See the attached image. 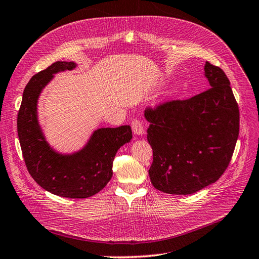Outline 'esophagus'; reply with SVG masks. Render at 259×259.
<instances>
[{
    "label": "esophagus",
    "instance_id": "esophagus-1",
    "mask_svg": "<svg viewBox=\"0 0 259 259\" xmlns=\"http://www.w3.org/2000/svg\"><path fill=\"white\" fill-rule=\"evenodd\" d=\"M132 131L133 133H135L136 136H143L144 135V128H143V123H142L140 120L138 119H135L132 121Z\"/></svg>",
    "mask_w": 259,
    "mask_h": 259
}]
</instances>
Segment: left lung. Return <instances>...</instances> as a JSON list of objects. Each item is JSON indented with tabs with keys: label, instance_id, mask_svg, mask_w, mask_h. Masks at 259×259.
Masks as SVG:
<instances>
[{
	"label": "left lung",
	"instance_id": "obj_1",
	"mask_svg": "<svg viewBox=\"0 0 259 259\" xmlns=\"http://www.w3.org/2000/svg\"><path fill=\"white\" fill-rule=\"evenodd\" d=\"M208 89L147 111L148 170L153 186L172 195H190L213 184L227 169L239 136L240 114L224 71L205 62Z\"/></svg>",
	"mask_w": 259,
	"mask_h": 259
}]
</instances>
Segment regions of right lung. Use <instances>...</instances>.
I'll return each mask as SVG.
<instances>
[{
    "label": "right lung",
    "instance_id": "add662e5",
    "mask_svg": "<svg viewBox=\"0 0 259 259\" xmlns=\"http://www.w3.org/2000/svg\"><path fill=\"white\" fill-rule=\"evenodd\" d=\"M71 61H57L35 74L23 90L17 130L24 162L37 184L54 195L82 199L103 189L113 175L116 153L132 139L130 126L100 128L87 144L73 154H60L48 144L37 119V100L54 74L76 68Z\"/></svg>",
    "mask_w": 259,
    "mask_h": 259
}]
</instances>
